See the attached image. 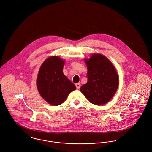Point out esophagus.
<instances>
[{
  "instance_id": "1",
  "label": "esophagus",
  "mask_w": 152,
  "mask_h": 152,
  "mask_svg": "<svg viewBox=\"0 0 152 152\" xmlns=\"http://www.w3.org/2000/svg\"><path fill=\"white\" fill-rule=\"evenodd\" d=\"M76 88L77 89H79L80 88V84L79 83H76Z\"/></svg>"
}]
</instances>
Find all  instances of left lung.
I'll list each match as a JSON object with an SVG mask.
<instances>
[{"instance_id":"1","label":"left lung","mask_w":152,"mask_h":152,"mask_svg":"<svg viewBox=\"0 0 152 152\" xmlns=\"http://www.w3.org/2000/svg\"><path fill=\"white\" fill-rule=\"evenodd\" d=\"M85 61L88 68V82L80 90L92 104H105L111 99L118 87L116 69L105 56L100 54H93Z\"/></svg>"}]
</instances>
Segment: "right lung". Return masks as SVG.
I'll return each instance as SVG.
<instances>
[{
	"instance_id": "add662e5",
	"label": "right lung",
	"mask_w": 152,
	"mask_h": 152,
	"mask_svg": "<svg viewBox=\"0 0 152 152\" xmlns=\"http://www.w3.org/2000/svg\"><path fill=\"white\" fill-rule=\"evenodd\" d=\"M64 61L58 56H51L41 64L37 80L41 97L52 105H59L68 95L76 89L75 85L63 74Z\"/></svg>"
}]
</instances>
